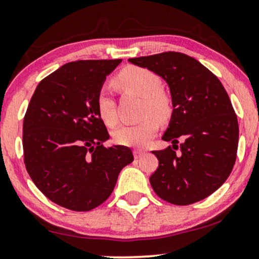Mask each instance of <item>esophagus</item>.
<instances>
[{
  "label": "esophagus",
  "mask_w": 259,
  "mask_h": 259,
  "mask_svg": "<svg viewBox=\"0 0 259 259\" xmlns=\"http://www.w3.org/2000/svg\"><path fill=\"white\" fill-rule=\"evenodd\" d=\"M144 154H145V151L141 150V148H136V150H134V157H135L136 159L141 158Z\"/></svg>",
  "instance_id": "34e87169"
}]
</instances>
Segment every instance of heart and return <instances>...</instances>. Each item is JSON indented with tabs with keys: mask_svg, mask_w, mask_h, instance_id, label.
<instances>
[{
	"mask_svg": "<svg viewBox=\"0 0 259 259\" xmlns=\"http://www.w3.org/2000/svg\"><path fill=\"white\" fill-rule=\"evenodd\" d=\"M113 84L124 94L141 97L138 123L124 125L113 134L114 141L121 146L140 147L146 145L158 130V119L168 120L173 112L170 97L162 90V80L152 70L141 67H126L113 79ZM97 112L107 126L118 123L117 106L114 100L105 91H101L96 100Z\"/></svg>",
	"mask_w": 259,
	"mask_h": 259,
	"instance_id": "b5f03b06",
	"label": "heart"
}]
</instances>
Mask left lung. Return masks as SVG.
Segmentation results:
<instances>
[{"mask_svg":"<svg viewBox=\"0 0 259 259\" xmlns=\"http://www.w3.org/2000/svg\"><path fill=\"white\" fill-rule=\"evenodd\" d=\"M167 81L173 114L164 141L173 146L153 151L158 168L150 177L162 200L187 206L212 195L233 170L239 144V124L228 92L197 59L168 51L130 58ZM184 140L179 147V138Z\"/></svg>","mask_w":259,"mask_h":259,"instance_id":"obj_1","label":"left lung"}]
</instances>
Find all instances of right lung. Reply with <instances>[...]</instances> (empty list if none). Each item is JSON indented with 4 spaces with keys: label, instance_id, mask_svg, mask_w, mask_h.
Wrapping results in <instances>:
<instances>
[{
    "label": "right lung",
    "instance_id": "1",
    "mask_svg": "<svg viewBox=\"0 0 259 259\" xmlns=\"http://www.w3.org/2000/svg\"><path fill=\"white\" fill-rule=\"evenodd\" d=\"M121 59L76 61L38 82L24 115L23 152L31 180L49 200L88 212L112 194L134 156L109 139L96 100L106 76Z\"/></svg>",
    "mask_w": 259,
    "mask_h": 259
}]
</instances>
